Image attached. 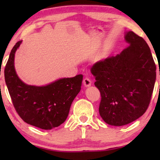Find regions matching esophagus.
Here are the masks:
<instances>
[{"mask_svg":"<svg viewBox=\"0 0 160 160\" xmlns=\"http://www.w3.org/2000/svg\"><path fill=\"white\" fill-rule=\"evenodd\" d=\"M83 84H84V87H89L92 85V82L91 80L88 78H85L84 80H83Z\"/></svg>","mask_w":160,"mask_h":160,"instance_id":"esophagus-1","label":"esophagus"}]
</instances>
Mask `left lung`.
<instances>
[{
    "label": "left lung",
    "instance_id": "obj_1",
    "mask_svg": "<svg viewBox=\"0 0 160 160\" xmlns=\"http://www.w3.org/2000/svg\"><path fill=\"white\" fill-rule=\"evenodd\" d=\"M124 40L128 48L98 61L91 69L101 94L100 115L112 126L126 125L146 112L156 81V65L144 39L128 31Z\"/></svg>",
    "mask_w": 160,
    "mask_h": 160
}]
</instances>
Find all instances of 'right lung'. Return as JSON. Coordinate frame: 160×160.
Masks as SVG:
<instances>
[{
  "mask_svg": "<svg viewBox=\"0 0 160 160\" xmlns=\"http://www.w3.org/2000/svg\"><path fill=\"white\" fill-rule=\"evenodd\" d=\"M22 42L18 41L13 47L4 70L8 92L24 122L43 130H52L66 120L72 102L81 90L83 76L59 78L44 86L25 84L14 67L15 53Z\"/></svg>",
  "mask_w": 160,
  "mask_h": 160,
  "instance_id": "add662e5",
  "label": "right lung"
}]
</instances>
